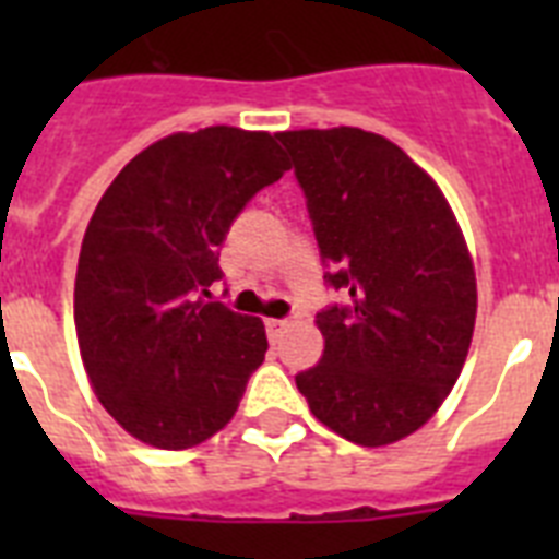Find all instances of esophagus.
Listing matches in <instances>:
<instances>
[{
  "label": "esophagus",
  "mask_w": 559,
  "mask_h": 559,
  "mask_svg": "<svg viewBox=\"0 0 559 559\" xmlns=\"http://www.w3.org/2000/svg\"><path fill=\"white\" fill-rule=\"evenodd\" d=\"M266 336H270L272 342H278L281 340V333L287 331V322L284 319H266Z\"/></svg>",
  "instance_id": "34e87169"
}]
</instances>
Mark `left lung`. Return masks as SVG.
Masks as SVG:
<instances>
[{
	"mask_svg": "<svg viewBox=\"0 0 559 559\" xmlns=\"http://www.w3.org/2000/svg\"><path fill=\"white\" fill-rule=\"evenodd\" d=\"M324 278L348 296L316 316L319 366L296 377L328 429L359 447L417 432L459 380L476 328V270L450 202L385 135L287 130Z\"/></svg>",
	"mask_w": 559,
	"mask_h": 559,
	"instance_id": "left-lung-1",
	"label": "left lung"
}]
</instances>
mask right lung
Masks as SVG:
<instances>
[{"instance_id": "add662e5", "label": "right lung", "mask_w": 559, "mask_h": 559, "mask_svg": "<svg viewBox=\"0 0 559 559\" xmlns=\"http://www.w3.org/2000/svg\"><path fill=\"white\" fill-rule=\"evenodd\" d=\"M284 170L275 135L219 124L153 142L100 197L74 331L100 406L142 443L188 450L235 417L266 331L205 296L235 217Z\"/></svg>"}]
</instances>
